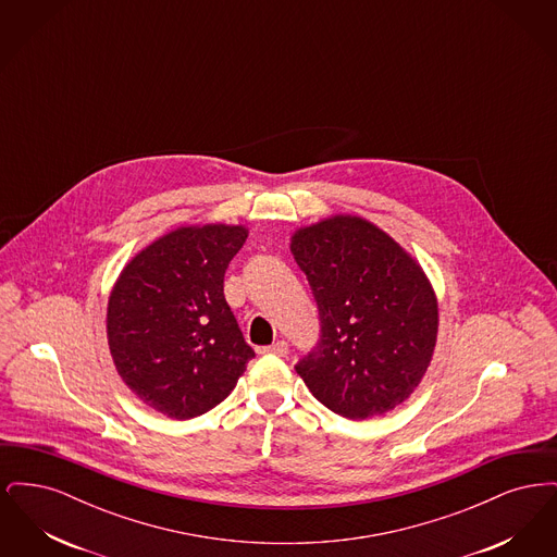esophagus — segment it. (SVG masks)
Segmentation results:
<instances>
[{"mask_svg": "<svg viewBox=\"0 0 557 557\" xmlns=\"http://www.w3.org/2000/svg\"><path fill=\"white\" fill-rule=\"evenodd\" d=\"M261 352L275 355V357H286L288 355V343L286 341H277V343H273L271 346H263Z\"/></svg>", "mask_w": 557, "mask_h": 557, "instance_id": "esophagus-1", "label": "esophagus"}]
</instances>
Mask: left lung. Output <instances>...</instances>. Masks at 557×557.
<instances>
[{"label": "left lung", "mask_w": 557, "mask_h": 557, "mask_svg": "<svg viewBox=\"0 0 557 557\" xmlns=\"http://www.w3.org/2000/svg\"><path fill=\"white\" fill-rule=\"evenodd\" d=\"M292 255L319 311L318 345L296 373L348 420L395 409L420 384L436 345L438 307L422 269L359 216L296 232Z\"/></svg>", "instance_id": "1"}]
</instances>
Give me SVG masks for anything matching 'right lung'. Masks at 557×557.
<instances>
[{
  "label": "right lung",
  "instance_id": "1",
  "mask_svg": "<svg viewBox=\"0 0 557 557\" xmlns=\"http://www.w3.org/2000/svg\"><path fill=\"white\" fill-rule=\"evenodd\" d=\"M244 227H182L141 250L108 302V345L137 397L173 420L198 418L227 397L255 350L223 280Z\"/></svg>",
  "mask_w": 557,
  "mask_h": 557
}]
</instances>
